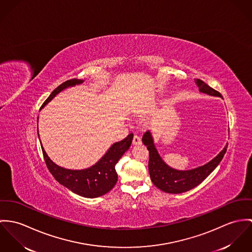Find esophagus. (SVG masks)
<instances>
[{"mask_svg":"<svg viewBox=\"0 0 252 252\" xmlns=\"http://www.w3.org/2000/svg\"><path fill=\"white\" fill-rule=\"evenodd\" d=\"M140 144H141V139H140L139 136L138 135H134L133 139H132V145L137 146V145H140Z\"/></svg>","mask_w":252,"mask_h":252,"instance_id":"1","label":"esophagus"}]
</instances>
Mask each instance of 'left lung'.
Instances as JSON below:
<instances>
[{
  "instance_id": "8db88e82",
  "label": "left lung",
  "mask_w": 252,
  "mask_h": 252,
  "mask_svg": "<svg viewBox=\"0 0 252 252\" xmlns=\"http://www.w3.org/2000/svg\"><path fill=\"white\" fill-rule=\"evenodd\" d=\"M199 91L211 95L221 96L220 93L214 90L204 81L195 79ZM142 141L149 151V172L153 184L167 193H182L192 189L200 185L222 160L228 144L223 150L209 163L188 171H179L169 167L158 155L150 131L145 132Z\"/></svg>"
}]
</instances>
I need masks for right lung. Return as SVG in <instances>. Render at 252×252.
Listing matches in <instances>:
<instances>
[{
    "instance_id": "right-lung-1",
    "label": "right lung",
    "mask_w": 252,
    "mask_h": 252,
    "mask_svg": "<svg viewBox=\"0 0 252 252\" xmlns=\"http://www.w3.org/2000/svg\"><path fill=\"white\" fill-rule=\"evenodd\" d=\"M82 82L83 80L80 79H70L58 86L43 102L41 108L63 89ZM132 139L133 134L130 133L125 139L113 144L112 147L97 163L84 170H69L60 167L48 158L43 147L41 149L46 166L57 182L78 195L86 198H95L104 195L115 187L118 181L115 166L130 147Z\"/></svg>"
}]
</instances>
